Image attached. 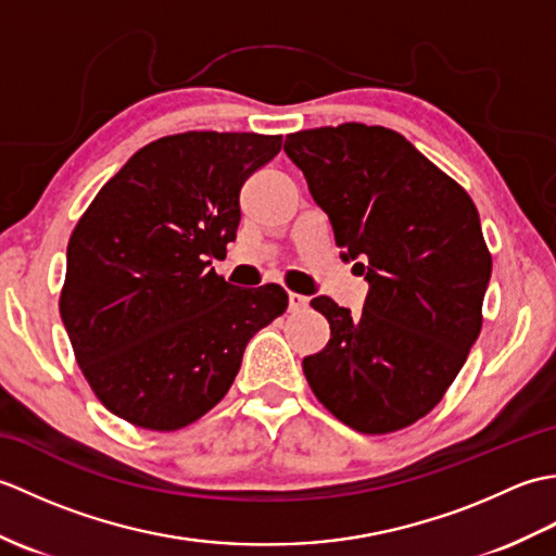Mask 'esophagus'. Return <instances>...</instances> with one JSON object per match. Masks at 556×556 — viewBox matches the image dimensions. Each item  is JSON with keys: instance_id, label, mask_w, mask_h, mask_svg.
<instances>
[{"instance_id": "1", "label": "esophagus", "mask_w": 556, "mask_h": 556, "mask_svg": "<svg viewBox=\"0 0 556 556\" xmlns=\"http://www.w3.org/2000/svg\"><path fill=\"white\" fill-rule=\"evenodd\" d=\"M308 308V299L301 296V293H289V311L296 313V311H305Z\"/></svg>"}]
</instances>
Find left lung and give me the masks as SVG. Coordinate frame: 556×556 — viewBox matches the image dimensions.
<instances>
[{
	"label": "left lung",
	"instance_id": "left-lung-1",
	"mask_svg": "<svg viewBox=\"0 0 556 556\" xmlns=\"http://www.w3.org/2000/svg\"><path fill=\"white\" fill-rule=\"evenodd\" d=\"M285 152L370 285L361 315L311 301L332 337L303 358L305 380L353 430L408 428L440 404L480 334L492 255L473 200L384 126L308 128Z\"/></svg>",
	"mask_w": 556,
	"mask_h": 556
}]
</instances>
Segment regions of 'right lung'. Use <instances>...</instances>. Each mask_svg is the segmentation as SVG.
Listing matches in <instances>:
<instances>
[{
  "instance_id": "1",
  "label": "right lung",
  "mask_w": 556,
  "mask_h": 556,
  "mask_svg": "<svg viewBox=\"0 0 556 556\" xmlns=\"http://www.w3.org/2000/svg\"><path fill=\"white\" fill-rule=\"evenodd\" d=\"M279 150L281 136H164L83 212L59 313L114 416L157 432L203 418L229 392L251 337L287 311L279 285L239 289L210 267L236 239L241 186Z\"/></svg>"
}]
</instances>
